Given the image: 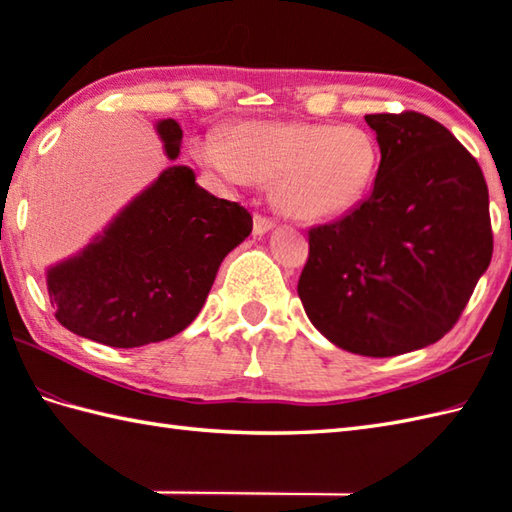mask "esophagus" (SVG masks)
<instances>
[{
    "instance_id": "esophagus-1",
    "label": "esophagus",
    "mask_w": 512,
    "mask_h": 512,
    "mask_svg": "<svg viewBox=\"0 0 512 512\" xmlns=\"http://www.w3.org/2000/svg\"><path fill=\"white\" fill-rule=\"evenodd\" d=\"M273 226H275L273 217H268V215L259 213V211L255 213V217H253V231H255V235H264V233H268Z\"/></svg>"
}]
</instances>
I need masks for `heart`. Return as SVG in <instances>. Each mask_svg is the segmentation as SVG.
<instances>
[{
    "label": "heart",
    "mask_w": 512,
    "mask_h": 512,
    "mask_svg": "<svg viewBox=\"0 0 512 512\" xmlns=\"http://www.w3.org/2000/svg\"><path fill=\"white\" fill-rule=\"evenodd\" d=\"M198 158L233 178L273 184L270 200L299 222H330L354 211L372 189L380 147L372 132L330 123H244L202 140Z\"/></svg>",
    "instance_id": "b5f03b06"
}]
</instances>
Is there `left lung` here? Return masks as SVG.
Returning <instances> with one entry per match:
<instances>
[{
  "mask_svg": "<svg viewBox=\"0 0 512 512\" xmlns=\"http://www.w3.org/2000/svg\"><path fill=\"white\" fill-rule=\"evenodd\" d=\"M380 167L365 202L310 226L299 299L323 336L385 358L440 341L491 264L488 187L447 127L418 112L369 114Z\"/></svg>",
  "mask_w": 512,
  "mask_h": 512,
  "instance_id": "1",
  "label": "left lung"
}]
</instances>
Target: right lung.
<instances>
[{
	"label": "right lung",
	"instance_id": "right-lung-1",
	"mask_svg": "<svg viewBox=\"0 0 512 512\" xmlns=\"http://www.w3.org/2000/svg\"><path fill=\"white\" fill-rule=\"evenodd\" d=\"M158 134L178 158L180 125L167 118ZM250 231L244 206L198 187L189 167H169L103 237L50 270L54 317L112 347L171 339L198 317L222 259Z\"/></svg>",
	"mask_w": 512,
	"mask_h": 512
}]
</instances>
